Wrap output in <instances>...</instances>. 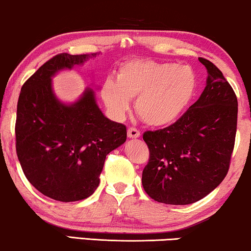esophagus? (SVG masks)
I'll return each instance as SVG.
<instances>
[{"label": "esophagus", "instance_id": "34e87169", "mask_svg": "<svg viewBox=\"0 0 251 251\" xmlns=\"http://www.w3.org/2000/svg\"><path fill=\"white\" fill-rule=\"evenodd\" d=\"M140 136V132L138 129L136 128H129L128 129V137L129 138H138V137Z\"/></svg>", "mask_w": 251, "mask_h": 251}]
</instances>
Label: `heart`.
Returning a JSON list of instances; mask_svg holds the SVG:
<instances>
[{
  "label": "heart",
  "mask_w": 251,
  "mask_h": 251,
  "mask_svg": "<svg viewBox=\"0 0 251 251\" xmlns=\"http://www.w3.org/2000/svg\"><path fill=\"white\" fill-rule=\"evenodd\" d=\"M198 78L190 66L132 59L120 65L116 77L102 82L100 96L112 118L122 119L136 99V112L147 125L163 126L176 121L197 90Z\"/></svg>",
  "instance_id": "heart-1"
}]
</instances>
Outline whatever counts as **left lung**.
<instances>
[{"label":"left lung","mask_w":251,"mask_h":251,"mask_svg":"<svg viewBox=\"0 0 251 251\" xmlns=\"http://www.w3.org/2000/svg\"><path fill=\"white\" fill-rule=\"evenodd\" d=\"M199 60L208 72L200 98L174 125L143 136L150 150L143 187L161 203H194L214 191L228 171L238 99L211 61Z\"/></svg>","instance_id":"obj_1"}]
</instances>
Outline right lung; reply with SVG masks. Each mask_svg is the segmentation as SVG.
I'll use <instances>...</instances> for the list:
<instances>
[{
    "instance_id": "obj_1",
    "label": "right lung",
    "mask_w": 251,
    "mask_h": 251,
    "mask_svg": "<svg viewBox=\"0 0 251 251\" xmlns=\"http://www.w3.org/2000/svg\"><path fill=\"white\" fill-rule=\"evenodd\" d=\"M96 56L57 54L24 83L19 95L16 149L20 166L37 191L57 201L90 197L106 155L126 139V126L102 114L91 88L74 102L61 101L54 94V75Z\"/></svg>"
}]
</instances>
